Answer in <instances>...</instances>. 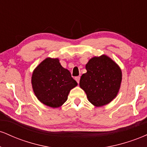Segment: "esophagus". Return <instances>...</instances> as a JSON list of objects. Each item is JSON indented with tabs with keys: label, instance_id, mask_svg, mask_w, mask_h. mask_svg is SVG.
<instances>
[{
	"label": "esophagus",
	"instance_id": "obj_1",
	"mask_svg": "<svg viewBox=\"0 0 147 147\" xmlns=\"http://www.w3.org/2000/svg\"><path fill=\"white\" fill-rule=\"evenodd\" d=\"M75 80L76 81H77V83H79V80H80V77H79H79H75Z\"/></svg>",
	"mask_w": 147,
	"mask_h": 147
}]
</instances>
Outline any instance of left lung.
<instances>
[{
  "mask_svg": "<svg viewBox=\"0 0 147 147\" xmlns=\"http://www.w3.org/2000/svg\"><path fill=\"white\" fill-rule=\"evenodd\" d=\"M81 77L79 86L94 106H102L115 98L122 82V71L115 62L107 57H92Z\"/></svg>",
  "mask_w": 147,
  "mask_h": 147,
  "instance_id": "8db88e82",
  "label": "left lung"
}]
</instances>
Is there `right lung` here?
<instances>
[{
  "instance_id": "1",
  "label": "right lung",
  "mask_w": 147,
  "mask_h": 147,
  "mask_svg": "<svg viewBox=\"0 0 147 147\" xmlns=\"http://www.w3.org/2000/svg\"><path fill=\"white\" fill-rule=\"evenodd\" d=\"M32 85L40 102L58 108L66 102L70 90L77 83L70 71L61 66L59 59L46 58L34 70Z\"/></svg>"
}]
</instances>
